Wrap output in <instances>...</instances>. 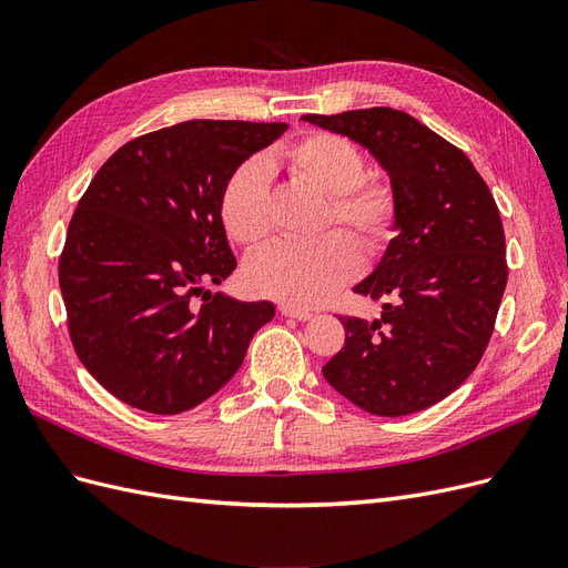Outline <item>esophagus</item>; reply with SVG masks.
Instances as JSON below:
<instances>
[{
  "label": "esophagus",
  "instance_id": "1",
  "mask_svg": "<svg viewBox=\"0 0 568 568\" xmlns=\"http://www.w3.org/2000/svg\"><path fill=\"white\" fill-rule=\"evenodd\" d=\"M280 313H282L284 317H294V320H301V322L313 317V313L305 311V307H296V305H288V303H282V305H280Z\"/></svg>",
  "mask_w": 568,
  "mask_h": 568
}]
</instances>
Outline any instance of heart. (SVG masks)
<instances>
[{"label": "heart", "mask_w": 568, "mask_h": 568, "mask_svg": "<svg viewBox=\"0 0 568 568\" xmlns=\"http://www.w3.org/2000/svg\"><path fill=\"white\" fill-rule=\"evenodd\" d=\"M274 161L288 173L329 194L322 227L343 225L359 246L376 255L398 234L400 205L390 182L367 175V159L351 140L334 132L305 134L277 151ZM222 225L234 242L253 246L270 232V168L251 159L234 170L220 203ZM359 272V248L348 234L329 232L315 242H277L246 263V282L255 294L296 307L329 298Z\"/></svg>", "instance_id": "1"}]
</instances>
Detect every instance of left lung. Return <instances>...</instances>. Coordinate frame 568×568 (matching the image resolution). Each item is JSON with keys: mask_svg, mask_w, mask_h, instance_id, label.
<instances>
[{"mask_svg": "<svg viewBox=\"0 0 568 568\" xmlns=\"http://www.w3.org/2000/svg\"><path fill=\"white\" fill-rule=\"evenodd\" d=\"M303 120L363 144L400 205L398 234L353 288L388 303L374 322L338 317L346 343L322 367L324 379L369 415L432 407L476 369L490 341L507 286L500 211L464 151L405 111Z\"/></svg>", "mask_w": 568, "mask_h": 568, "instance_id": "8db88e82", "label": "left lung"}]
</instances>
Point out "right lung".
<instances>
[{
    "label": "right lung",
    "mask_w": 568,
    "mask_h": 568,
    "mask_svg": "<svg viewBox=\"0 0 568 568\" xmlns=\"http://www.w3.org/2000/svg\"><path fill=\"white\" fill-rule=\"evenodd\" d=\"M286 128L186 120L149 132L120 146L82 194L59 286L80 363L118 400L151 415L201 405L274 317L270 301L213 296L205 284H222L236 267L222 192Z\"/></svg>",
    "instance_id": "obj_1"
}]
</instances>
